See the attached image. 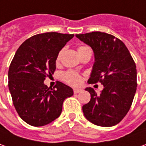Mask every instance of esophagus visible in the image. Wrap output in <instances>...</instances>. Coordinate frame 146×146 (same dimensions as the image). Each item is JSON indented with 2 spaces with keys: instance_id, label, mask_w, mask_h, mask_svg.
<instances>
[{
  "instance_id": "obj_1",
  "label": "esophagus",
  "mask_w": 146,
  "mask_h": 146,
  "mask_svg": "<svg viewBox=\"0 0 146 146\" xmlns=\"http://www.w3.org/2000/svg\"><path fill=\"white\" fill-rule=\"evenodd\" d=\"M81 91H82V90H81V89H73V92H74V94L80 93Z\"/></svg>"
}]
</instances>
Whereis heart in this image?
<instances>
[{"mask_svg":"<svg viewBox=\"0 0 146 146\" xmlns=\"http://www.w3.org/2000/svg\"><path fill=\"white\" fill-rule=\"evenodd\" d=\"M90 48L88 47H86V46H81L78 48V54L81 56L86 50H88ZM61 55H62V51L60 52L59 54H58L57 57H56V62H59L60 60V57H61ZM62 78L63 80L65 82L68 83L69 85H72V86H78L79 85L81 82H82V78L81 76L77 73L74 71H72V70H69V71H67V72H64V73L62 74Z\"/></svg>","mask_w":146,"mask_h":146,"instance_id":"b5f03b06","label":"heart"}]
</instances>
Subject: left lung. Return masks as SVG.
<instances>
[{
  "instance_id": "left-lung-1",
  "label": "left lung",
  "mask_w": 146,
  "mask_h": 146,
  "mask_svg": "<svg viewBox=\"0 0 146 146\" xmlns=\"http://www.w3.org/2000/svg\"><path fill=\"white\" fill-rule=\"evenodd\" d=\"M92 48L94 55L89 84L101 82L99 94L91 87L90 101L83 105L85 117L95 125L111 127L128 113L137 90L136 64L125 44L107 33L94 31L76 35Z\"/></svg>"
}]
</instances>
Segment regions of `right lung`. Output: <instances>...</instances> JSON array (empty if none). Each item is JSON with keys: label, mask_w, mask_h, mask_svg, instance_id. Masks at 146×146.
I'll return each instance as SVG.
<instances>
[{"label": "right lung", "mask_w": 146, "mask_h": 146, "mask_svg": "<svg viewBox=\"0 0 146 146\" xmlns=\"http://www.w3.org/2000/svg\"><path fill=\"white\" fill-rule=\"evenodd\" d=\"M73 36L38 34L23 42L13 56L8 73L9 90L19 116L31 126L52 123L60 115L64 99L73 94V89L60 82L53 89L43 82L52 76L58 54Z\"/></svg>", "instance_id": "right-lung-1"}]
</instances>
